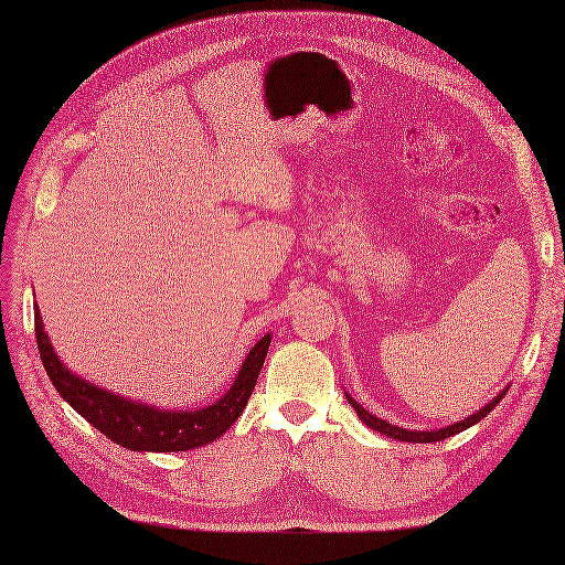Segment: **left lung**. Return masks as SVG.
Instances as JSON below:
<instances>
[{"label": "left lung", "instance_id": "left-lung-1", "mask_svg": "<svg viewBox=\"0 0 565 565\" xmlns=\"http://www.w3.org/2000/svg\"><path fill=\"white\" fill-rule=\"evenodd\" d=\"M347 395V393H344ZM502 395H505V391H502L500 395H495L493 401H490L486 407H481V411H478L476 415H471V417H466V419H461V423H456V425H449V427H444V429H435V431H411V429H401V427H395V425H388V423H383V419H379V417H374L371 415L369 411H364L362 405H359L352 395H347V401L352 403V407L356 411V415L364 419V425L366 427H371V429H376V431H381V435H388V437H393V439H401V441H441V439H447V437H451V435H459V431H463L466 427H471V425H476L478 419H483L490 411H493V407L502 401Z\"/></svg>", "mask_w": 565, "mask_h": 565}]
</instances>
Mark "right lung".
<instances>
[{
	"mask_svg": "<svg viewBox=\"0 0 565 565\" xmlns=\"http://www.w3.org/2000/svg\"><path fill=\"white\" fill-rule=\"evenodd\" d=\"M33 320L41 362L57 393L63 395L89 425L97 427L102 435L134 451H189L218 439L239 417V413L245 411L249 395L257 386L259 371L264 359H267V350L271 342L269 334H264V338L252 347V352L247 354L243 369H239L233 388L227 391L218 403L203 407V411L164 413L142 403L118 398V395L109 391H102L97 386H92V383H84L82 379L72 376L70 371L57 362L53 347L47 342L39 308L33 310Z\"/></svg>",
	"mask_w": 565,
	"mask_h": 565,
	"instance_id": "obj_1",
	"label": "right lung"
}]
</instances>
